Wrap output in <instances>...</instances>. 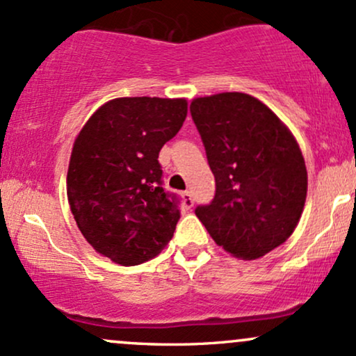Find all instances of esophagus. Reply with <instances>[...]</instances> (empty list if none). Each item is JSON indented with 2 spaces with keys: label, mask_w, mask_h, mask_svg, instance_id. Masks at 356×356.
I'll return each mask as SVG.
<instances>
[{
  "label": "esophagus",
  "mask_w": 356,
  "mask_h": 356,
  "mask_svg": "<svg viewBox=\"0 0 356 356\" xmlns=\"http://www.w3.org/2000/svg\"><path fill=\"white\" fill-rule=\"evenodd\" d=\"M182 201H184V206H186L187 209H191V207L194 206V197H192V192L191 191L182 192Z\"/></svg>",
  "instance_id": "obj_1"
}]
</instances>
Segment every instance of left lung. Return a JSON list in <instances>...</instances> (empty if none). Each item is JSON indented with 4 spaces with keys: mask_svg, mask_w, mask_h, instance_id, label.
Instances as JSON below:
<instances>
[{
    "mask_svg": "<svg viewBox=\"0 0 356 356\" xmlns=\"http://www.w3.org/2000/svg\"><path fill=\"white\" fill-rule=\"evenodd\" d=\"M191 115L216 179L195 207L218 246L257 259L295 231L308 189L305 159L288 127L263 102L226 92L194 99Z\"/></svg>",
    "mask_w": 356,
    "mask_h": 356,
    "instance_id": "1",
    "label": "left lung"
}]
</instances>
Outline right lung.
I'll return each mask as SVG.
<instances>
[{
    "label": "right lung",
    "instance_id": "obj_1",
    "mask_svg": "<svg viewBox=\"0 0 356 356\" xmlns=\"http://www.w3.org/2000/svg\"><path fill=\"white\" fill-rule=\"evenodd\" d=\"M186 115L184 99L122 97L102 105L75 138L72 214L90 246L113 263H145L172 239L181 211L162 187L159 152Z\"/></svg>",
    "mask_w": 356,
    "mask_h": 356
}]
</instances>
